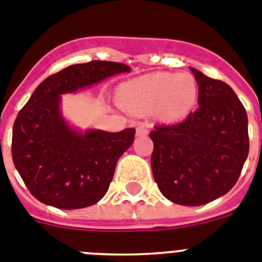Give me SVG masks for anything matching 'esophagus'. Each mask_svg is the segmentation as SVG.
Instances as JSON below:
<instances>
[{"instance_id": "1", "label": "esophagus", "mask_w": 262, "mask_h": 262, "mask_svg": "<svg viewBox=\"0 0 262 262\" xmlns=\"http://www.w3.org/2000/svg\"><path fill=\"white\" fill-rule=\"evenodd\" d=\"M136 133H137V136H146L149 133V130L145 125H138V126L136 127Z\"/></svg>"}]
</instances>
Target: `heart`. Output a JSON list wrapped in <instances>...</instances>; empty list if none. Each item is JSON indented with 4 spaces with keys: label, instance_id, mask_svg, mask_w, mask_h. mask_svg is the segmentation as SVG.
<instances>
[{
    "label": "heart",
    "instance_id": "b5f03b06",
    "mask_svg": "<svg viewBox=\"0 0 262 262\" xmlns=\"http://www.w3.org/2000/svg\"><path fill=\"white\" fill-rule=\"evenodd\" d=\"M121 106L132 112L156 109L162 118L177 120L190 112L199 88L189 73H150L122 83L118 89Z\"/></svg>",
    "mask_w": 262,
    "mask_h": 262
}]
</instances>
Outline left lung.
Returning a JSON list of instances; mask_svg holds the SVG:
<instances>
[{
	"label": "left lung",
	"instance_id": "8db88e82",
	"mask_svg": "<svg viewBox=\"0 0 262 262\" xmlns=\"http://www.w3.org/2000/svg\"><path fill=\"white\" fill-rule=\"evenodd\" d=\"M199 83V109L177 124L156 125L150 165L158 189L186 206L228 193L249 153L248 116L228 83L190 69Z\"/></svg>",
	"mask_w": 262,
	"mask_h": 262
}]
</instances>
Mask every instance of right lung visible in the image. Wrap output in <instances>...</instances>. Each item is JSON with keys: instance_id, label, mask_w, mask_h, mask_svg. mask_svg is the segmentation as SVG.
Here are the masks:
<instances>
[{"instance_id": "1", "label": "right lung", "mask_w": 262, "mask_h": 262, "mask_svg": "<svg viewBox=\"0 0 262 262\" xmlns=\"http://www.w3.org/2000/svg\"><path fill=\"white\" fill-rule=\"evenodd\" d=\"M130 68L111 61L77 63L39 83L13 125L12 157L26 188L60 209L94 205L107 192L118 158L135 141L133 127L118 133L72 130L60 113V96Z\"/></svg>"}]
</instances>
